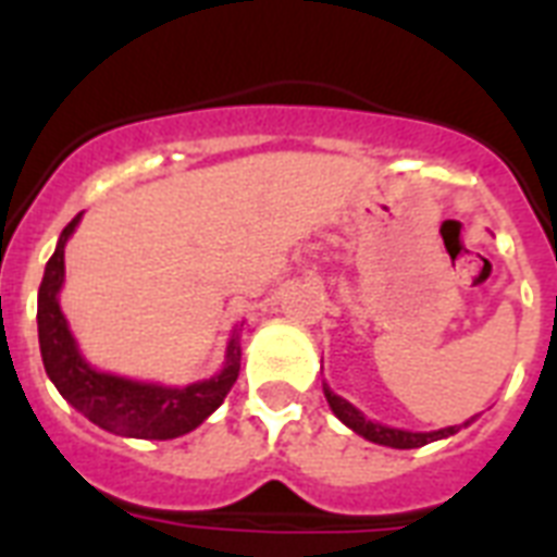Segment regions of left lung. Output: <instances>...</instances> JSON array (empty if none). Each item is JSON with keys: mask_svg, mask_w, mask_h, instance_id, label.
<instances>
[{"mask_svg": "<svg viewBox=\"0 0 557 557\" xmlns=\"http://www.w3.org/2000/svg\"><path fill=\"white\" fill-rule=\"evenodd\" d=\"M323 393H326V401H330L332 413L338 416L341 422L352 428L358 436H364V440L375 442V445H387V448H422L428 442H436V440H445V436H454L459 431L457 424L454 428H442V431H433V433H413V431H398V428H384L379 422H370L361 410L349 405L347 398L335 396L326 384H323Z\"/></svg>", "mask_w": 557, "mask_h": 557, "instance_id": "left-lung-1", "label": "left lung"}]
</instances>
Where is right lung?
<instances>
[{
	"label": "right lung",
	"instance_id": "add662e5",
	"mask_svg": "<svg viewBox=\"0 0 557 557\" xmlns=\"http://www.w3.org/2000/svg\"><path fill=\"white\" fill-rule=\"evenodd\" d=\"M81 222V213L63 227L60 243L46 265L37 297V330L39 352L46 364L48 379L54 381L60 396L81 410L89 422L117 436L133 440H176L182 433L199 428L234 387L239 375V338L227 344L225 367L219 375L208 381H196L187 387H161V384H141V381L121 379L98 372L86 364V358L77 352L69 323H65L57 292L63 286V248L74 227Z\"/></svg>",
	"mask_w": 557,
	"mask_h": 557
}]
</instances>
